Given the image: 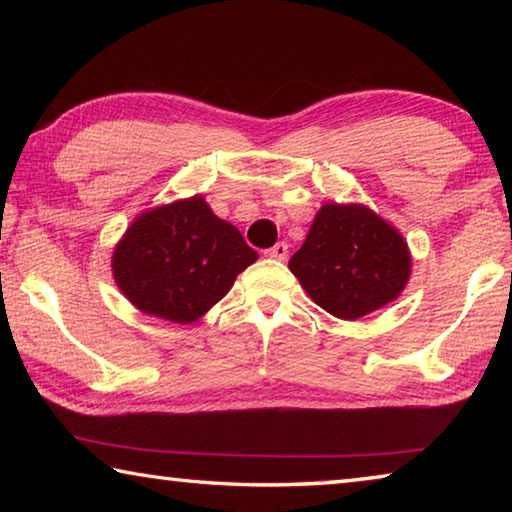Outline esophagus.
I'll use <instances>...</instances> for the list:
<instances>
[{"label": "esophagus", "instance_id": "esophagus-1", "mask_svg": "<svg viewBox=\"0 0 512 512\" xmlns=\"http://www.w3.org/2000/svg\"><path fill=\"white\" fill-rule=\"evenodd\" d=\"M287 255H289V246L284 244V241H277V244L273 246V248H268L266 250V257H271V259H287Z\"/></svg>", "mask_w": 512, "mask_h": 512}]
</instances>
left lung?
Wrapping results in <instances>:
<instances>
[{
  "label": "left lung",
  "mask_w": 512,
  "mask_h": 512,
  "mask_svg": "<svg viewBox=\"0 0 512 512\" xmlns=\"http://www.w3.org/2000/svg\"><path fill=\"white\" fill-rule=\"evenodd\" d=\"M289 268L318 307L357 320L400 296L411 277V253L370 207L325 203Z\"/></svg>",
  "instance_id": "8db88e82"
}]
</instances>
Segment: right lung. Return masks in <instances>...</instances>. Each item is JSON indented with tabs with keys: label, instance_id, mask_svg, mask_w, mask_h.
Returning <instances> with one entry per match:
<instances>
[{
	"label": "right lung",
	"instance_id": "obj_1",
	"mask_svg": "<svg viewBox=\"0 0 512 512\" xmlns=\"http://www.w3.org/2000/svg\"><path fill=\"white\" fill-rule=\"evenodd\" d=\"M257 253L203 196L153 207L128 225L112 253L121 293L171 323H194L253 264Z\"/></svg>",
	"mask_w": 512,
	"mask_h": 512
}]
</instances>
